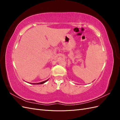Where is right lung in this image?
<instances>
[{
    "mask_svg": "<svg viewBox=\"0 0 120 120\" xmlns=\"http://www.w3.org/2000/svg\"><path fill=\"white\" fill-rule=\"evenodd\" d=\"M48 80H49V79H47V80H46L45 81H43V82H38V83H30V84H32V85H40V84H42V83H44L45 82H46Z\"/></svg>",
    "mask_w": 120,
    "mask_h": 120,
    "instance_id": "1",
    "label": "right lung"
}]
</instances>
